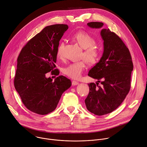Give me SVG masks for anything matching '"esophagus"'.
Here are the masks:
<instances>
[{
    "label": "esophagus",
    "mask_w": 147,
    "mask_h": 147,
    "mask_svg": "<svg viewBox=\"0 0 147 147\" xmlns=\"http://www.w3.org/2000/svg\"><path fill=\"white\" fill-rule=\"evenodd\" d=\"M78 84H79V82H77V81H75V80L72 81V86H76V85H78Z\"/></svg>",
    "instance_id": "obj_1"
}]
</instances>
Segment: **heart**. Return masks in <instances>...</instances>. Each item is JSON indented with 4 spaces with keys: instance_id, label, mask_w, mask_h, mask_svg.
<instances>
[{
    "instance_id": "1",
    "label": "heart",
    "mask_w": 147,
    "mask_h": 147,
    "mask_svg": "<svg viewBox=\"0 0 147 147\" xmlns=\"http://www.w3.org/2000/svg\"><path fill=\"white\" fill-rule=\"evenodd\" d=\"M72 38L84 49L82 57L87 63L94 64L98 61L101 55V50L96 45V40L92 35L85 32H78L73 35ZM64 45L63 42H61L58 47L57 55L58 57L61 56ZM85 68V61L82 60L69 64L63 69V73L72 79H78L80 78Z\"/></svg>"
}]
</instances>
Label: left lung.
Wrapping results in <instances>:
<instances>
[{
	"mask_svg": "<svg viewBox=\"0 0 147 147\" xmlns=\"http://www.w3.org/2000/svg\"><path fill=\"white\" fill-rule=\"evenodd\" d=\"M87 25L97 29L104 24L91 22ZM100 35L104 41L103 54L88 74L98 81L88 84L90 91L84 101L87 110L98 116L112 112L122 104L130 90L133 70L130 51L122 39L109 29L102 28Z\"/></svg>",
	"mask_w": 147,
	"mask_h": 147,
	"instance_id": "obj_1",
	"label": "left lung"
}]
</instances>
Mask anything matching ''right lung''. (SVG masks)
<instances>
[{"mask_svg": "<svg viewBox=\"0 0 147 147\" xmlns=\"http://www.w3.org/2000/svg\"><path fill=\"white\" fill-rule=\"evenodd\" d=\"M68 29L65 24L46 26L22 49L17 58L14 87L27 109L46 115L57 107L63 93L71 86V80L61 75L54 81L46 74L54 69L59 42Z\"/></svg>", "mask_w": 147, "mask_h": 147, "instance_id": "right-lung-1", "label": "right lung"}]
</instances>
